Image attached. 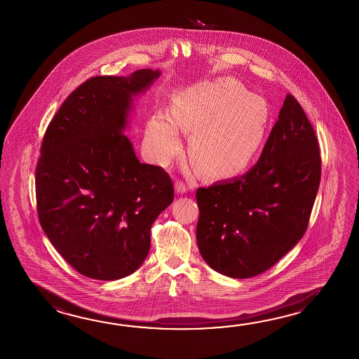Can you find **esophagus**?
<instances>
[{"instance_id":"obj_1","label":"esophagus","mask_w":359,"mask_h":359,"mask_svg":"<svg viewBox=\"0 0 359 359\" xmlns=\"http://www.w3.org/2000/svg\"><path fill=\"white\" fill-rule=\"evenodd\" d=\"M191 187H188L187 184L184 183V182H180V180H177L175 183V191L176 193H179V194H183V193H187L188 191H191Z\"/></svg>"}]
</instances>
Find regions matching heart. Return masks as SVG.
Returning a JSON list of instances; mask_svg holds the SVG:
<instances>
[{
	"label": "heart",
	"mask_w": 359,
	"mask_h": 359,
	"mask_svg": "<svg viewBox=\"0 0 359 359\" xmlns=\"http://www.w3.org/2000/svg\"><path fill=\"white\" fill-rule=\"evenodd\" d=\"M269 120L270 110L261 95L247 93L234 78H219L179 95L171 118L154 114L147 125V138L154 160L165 165L182 146L175 128L191 133L193 163L203 175L227 179L239 175L255 160Z\"/></svg>",
	"instance_id": "1"
}]
</instances>
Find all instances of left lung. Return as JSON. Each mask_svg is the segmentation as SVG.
Instances as JSON below:
<instances>
[{"label":"left lung","mask_w":359,"mask_h":359,"mask_svg":"<svg viewBox=\"0 0 359 359\" xmlns=\"http://www.w3.org/2000/svg\"><path fill=\"white\" fill-rule=\"evenodd\" d=\"M320 180L315 130L286 95L256 165L241 177L198 188L197 244L205 264L233 278L269 270L306 233Z\"/></svg>","instance_id":"8db88e82"}]
</instances>
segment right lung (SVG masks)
I'll use <instances>...</instances> for the list:
<instances>
[{
	"instance_id": "1",
	"label": "right lung",
	"mask_w": 359,
	"mask_h": 359,
	"mask_svg": "<svg viewBox=\"0 0 359 359\" xmlns=\"http://www.w3.org/2000/svg\"><path fill=\"white\" fill-rule=\"evenodd\" d=\"M160 75L142 69L90 78L44 133L36 168L39 222L66 262L87 278L118 280L138 270L154 219L174 199L168 172L140 163L123 133L133 97Z\"/></svg>"
}]
</instances>
